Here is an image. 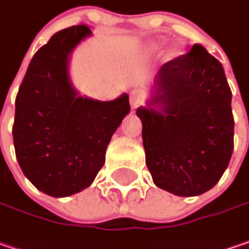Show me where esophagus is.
Wrapping results in <instances>:
<instances>
[{
  "label": "esophagus",
  "instance_id": "obj_1",
  "mask_svg": "<svg viewBox=\"0 0 249 249\" xmlns=\"http://www.w3.org/2000/svg\"><path fill=\"white\" fill-rule=\"evenodd\" d=\"M145 93L142 90H132L131 94H129V100H131V104H132L134 108L145 103Z\"/></svg>",
  "mask_w": 249,
  "mask_h": 249
}]
</instances>
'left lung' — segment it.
<instances>
[{"mask_svg": "<svg viewBox=\"0 0 249 249\" xmlns=\"http://www.w3.org/2000/svg\"><path fill=\"white\" fill-rule=\"evenodd\" d=\"M153 103L138 108L146 166L159 188L195 196L213 188L234 147L231 90L222 64L200 44L166 62Z\"/></svg>", "mask_w": 249, "mask_h": 249, "instance_id": "obj_1", "label": "left lung"}]
</instances>
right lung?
<instances>
[{"mask_svg":"<svg viewBox=\"0 0 249 249\" xmlns=\"http://www.w3.org/2000/svg\"><path fill=\"white\" fill-rule=\"evenodd\" d=\"M90 33L86 25L55 33L33 55L15 100L18 163L27 179L51 196H68L92 184L129 111L126 94L97 102L76 96L71 86L70 53Z\"/></svg>","mask_w":249,"mask_h":249,"instance_id":"right-lung-1","label":"right lung"}]
</instances>
